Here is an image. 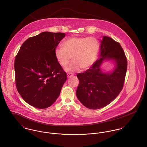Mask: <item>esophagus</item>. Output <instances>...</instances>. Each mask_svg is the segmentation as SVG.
Masks as SVG:
<instances>
[{"label": "esophagus", "mask_w": 147, "mask_h": 147, "mask_svg": "<svg viewBox=\"0 0 147 147\" xmlns=\"http://www.w3.org/2000/svg\"><path fill=\"white\" fill-rule=\"evenodd\" d=\"M73 75H74V74H72V73H67V78H70V77H72Z\"/></svg>", "instance_id": "1"}]
</instances>
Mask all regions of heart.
<instances>
[{
    "label": "heart",
    "mask_w": 147,
    "mask_h": 147,
    "mask_svg": "<svg viewBox=\"0 0 147 147\" xmlns=\"http://www.w3.org/2000/svg\"><path fill=\"white\" fill-rule=\"evenodd\" d=\"M62 46L55 49V56L63 67L67 65L71 57L73 61L65 68L68 72L89 69L96 60L100 50L99 42L94 37H71L63 42Z\"/></svg>",
    "instance_id": "obj_1"
}]
</instances>
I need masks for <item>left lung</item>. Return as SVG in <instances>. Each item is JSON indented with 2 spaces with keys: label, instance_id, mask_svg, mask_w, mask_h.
<instances>
[{
  "label": "left lung",
  "instance_id": "8db88e82",
  "mask_svg": "<svg viewBox=\"0 0 147 147\" xmlns=\"http://www.w3.org/2000/svg\"><path fill=\"white\" fill-rule=\"evenodd\" d=\"M100 58L84 73H78L76 95L82 104L91 109L102 108L113 101L122 91L127 67V60L120 44L104 36ZM114 59L116 67L111 74L102 73L100 65L104 59Z\"/></svg>",
  "mask_w": 147,
  "mask_h": 147
}]
</instances>
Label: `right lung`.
I'll return each mask as SVG.
<instances>
[{
	"label": "right lung",
	"mask_w": 147,
	"mask_h": 147,
	"mask_svg": "<svg viewBox=\"0 0 147 147\" xmlns=\"http://www.w3.org/2000/svg\"><path fill=\"white\" fill-rule=\"evenodd\" d=\"M65 33L43 32L28 38L15 60L17 90L29 105L47 108L59 97L66 73L55 56Z\"/></svg>",
	"instance_id": "obj_1"
}]
</instances>
